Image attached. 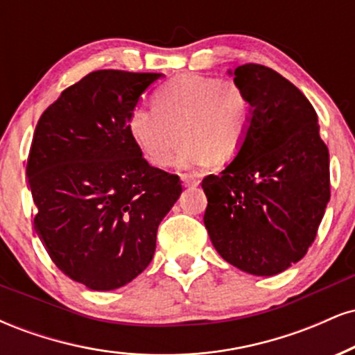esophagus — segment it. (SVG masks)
I'll list each match as a JSON object with an SVG mask.
<instances>
[{"label": "esophagus", "instance_id": "1", "mask_svg": "<svg viewBox=\"0 0 355 355\" xmlns=\"http://www.w3.org/2000/svg\"><path fill=\"white\" fill-rule=\"evenodd\" d=\"M182 178H183V183H185V187H197L198 183H200V178L193 173H183Z\"/></svg>", "mask_w": 355, "mask_h": 355}]
</instances>
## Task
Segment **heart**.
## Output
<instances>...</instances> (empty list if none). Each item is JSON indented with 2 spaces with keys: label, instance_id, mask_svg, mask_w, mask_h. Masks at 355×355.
<instances>
[{
  "label": "heart",
  "instance_id": "1",
  "mask_svg": "<svg viewBox=\"0 0 355 355\" xmlns=\"http://www.w3.org/2000/svg\"><path fill=\"white\" fill-rule=\"evenodd\" d=\"M155 107L137 105L126 116V130L140 152L157 166L209 165L237 157L250 130L254 107L237 81L185 73L162 87Z\"/></svg>",
  "mask_w": 355,
  "mask_h": 355
}]
</instances>
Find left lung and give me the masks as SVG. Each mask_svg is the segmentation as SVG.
Here are the masks:
<instances>
[{
	"label": "left lung",
	"instance_id": "left-lung-1",
	"mask_svg": "<svg viewBox=\"0 0 355 355\" xmlns=\"http://www.w3.org/2000/svg\"><path fill=\"white\" fill-rule=\"evenodd\" d=\"M254 107L235 160L203 178V223L223 260L275 275L307 254L331 198L329 150L317 113L295 85L263 67L234 70Z\"/></svg>",
	"mask_w": 355,
	"mask_h": 355
}]
</instances>
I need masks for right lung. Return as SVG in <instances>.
Instances as JSON below:
<instances>
[{"label":"right lung","mask_w":355,"mask_h":355,"mask_svg":"<svg viewBox=\"0 0 355 355\" xmlns=\"http://www.w3.org/2000/svg\"><path fill=\"white\" fill-rule=\"evenodd\" d=\"M162 73L98 70L61 92L40 116L26 177L35 230L55 266L92 291L132 282L152 262L157 230L182 193L155 168L126 116Z\"/></svg>","instance_id":"obj_1"}]
</instances>
